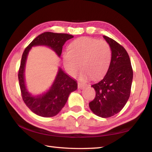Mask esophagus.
Segmentation results:
<instances>
[{"label": "esophagus", "instance_id": "esophagus-1", "mask_svg": "<svg viewBox=\"0 0 152 152\" xmlns=\"http://www.w3.org/2000/svg\"><path fill=\"white\" fill-rule=\"evenodd\" d=\"M86 84H83V83H80V82H79V83L78 84V89H84V88H86Z\"/></svg>", "mask_w": 152, "mask_h": 152}]
</instances>
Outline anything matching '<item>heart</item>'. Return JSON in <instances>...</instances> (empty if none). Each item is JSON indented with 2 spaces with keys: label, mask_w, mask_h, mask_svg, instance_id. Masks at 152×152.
Returning <instances> with one entry per match:
<instances>
[{
  "label": "heart",
  "mask_w": 152,
  "mask_h": 152,
  "mask_svg": "<svg viewBox=\"0 0 152 152\" xmlns=\"http://www.w3.org/2000/svg\"><path fill=\"white\" fill-rule=\"evenodd\" d=\"M112 52L108 43L96 38L81 37L69 45L63 54V64L68 72L76 76L80 69L82 80L98 79L106 73L111 62ZM81 65H80V63Z\"/></svg>",
  "instance_id": "b5f03b06"
}]
</instances>
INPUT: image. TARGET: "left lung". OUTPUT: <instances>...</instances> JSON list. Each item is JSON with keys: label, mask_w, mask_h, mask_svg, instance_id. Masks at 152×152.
Wrapping results in <instances>:
<instances>
[{"label": "left lung", "mask_w": 152, "mask_h": 152, "mask_svg": "<svg viewBox=\"0 0 152 152\" xmlns=\"http://www.w3.org/2000/svg\"><path fill=\"white\" fill-rule=\"evenodd\" d=\"M103 37L111 48V62L103 79L91 86L94 88L96 96L89 106L98 116L110 118L120 112L128 100L133 70L126 49L112 38Z\"/></svg>", "instance_id": "1"}]
</instances>
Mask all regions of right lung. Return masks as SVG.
<instances>
[{
  "label": "right lung",
  "instance_id": "obj_1",
  "mask_svg": "<svg viewBox=\"0 0 152 152\" xmlns=\"http://www.w3.org/2000/svg\"><path fill=\"white\" fill-rule=\"evenodd\" d=\"M73 37L72 35L68 34L46 32L35 38L24 50L18 71L19 85L24 102L38 115L49 118L57 115L66 103L70 94L77 89L78 84L75 80L70 78L59 68L56 78L48 92L37 96H32L27 90L24 81V69L30 50L32 46H46L60 56L63 45Z\"/></svg>",
  "mask_w": 152,
  "mask_h": 152
}]
</instances>
